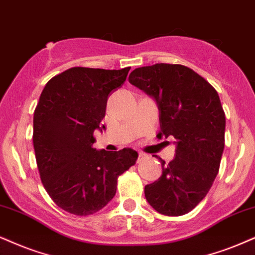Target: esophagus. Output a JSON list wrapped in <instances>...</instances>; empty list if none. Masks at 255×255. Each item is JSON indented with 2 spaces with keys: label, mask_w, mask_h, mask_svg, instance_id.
I'll use <instances>...</instances> for the list:
<instances>
[{
  "label": "esophagus",
  "mask_w": 255,
  "mask_h": 255,
  "mask_svg": "<svg viewBox=\"0 0 255 255\" xmlns=\"http://www.w3.org/2000/svg\"><path fill=\"white\" fill-rule=\"evenodd\" d=\"M146 155L145 153H142V152H139V155H138V158H137V163H140L142 161H144V159L146 158Z\"/></svg>",
  "instance_id": "esophagus-1"
}]
</instances>
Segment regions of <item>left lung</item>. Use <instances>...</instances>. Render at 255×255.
Here are the masks:
<instances>
[{
    "label": "left lung",
    "instance_id": "obj_1",
    "mask_svg": "<svg viewBox=\"0 0 255 255\" xmlns=\"http://www.w3.org/2000/svg\"><path fill=\"white\" fill-rule=\"evenodd\" d=\"M128 81L155 98L159 137L176 139L175 157L145 185L153 209L168 216L189 213L212 188L225 147V111L214 87L183 65L156 64L131 72Z\"/></svg>",
    "mask_w": 255,
    "mask_h": 255
}]
</instances>
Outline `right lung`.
<instances>
[{
    "mask_svg": "<svg viewBox=\"0 0 255 255\" xmlns=\"http://www.w3.org/2000/svg\"><path fill=\"white\" fill-rule=\"evenodd\" d=\"M122 70L72 67L53 77L33 119V144L43 187L71 214H94L113 199L117 180L137 161L130 147L96 150L93 132L105 117L109 94L127 80Z\"/></svg>",
    "mask_w": 255,
    "mask_h": 255,
    "instance_id": "add662e5",
    "label": "right lung"
}]
</instances>
